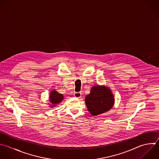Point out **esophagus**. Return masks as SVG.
Returning <instances> with one entry per match:
<instances>
[{"mask_svg":"<svg viewBox=\"0 0 159 159\" xmlns=\"http://www.w3.org/2000/svg\"><path fill=\"white\" fill-rule=\"evenodd\" d=\"M81 92H76L74 93V96L75 97L77 98H80L81 97Z\"/></svg>","mask_w":159,"mask_h":159,"instance_id":"34e87169","label":"esophagus"}]
</instances>
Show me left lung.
<instances>
[{
    "instance_id": "8db88e82",
    "label": "left lung",
    "mask_w": 159,
    "mask_h": 159,
    "mask_svg": "<svg viewBox=\"0 0 159 159\" xmlns=\"http://www.w3.org/2000/svg\"><path fill=\"white\" fill-rule=\"evenodd\" d=\"M114 97L109 87L96 85L91 88L90 93L85 97V103L89 113L94 116L104 113L112 108Z\"/></svg>"
}]
</instances>
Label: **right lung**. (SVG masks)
Segmentation results:
<instances>
[{
  "instance_id": "add662e5",
  "label": "right lung",
  "mask_w": 159,
  "mask_h": 159,
  "mask_svg": "<svg viewBox=\"0 0 159 159\" xmlns=\"http://www.w3.org/2000/svg\"><path fill=\"white\" fill-rule=\"evenodd\" d=\"M64 98V96L57 92L55 89H53L50 91V95H49V101L50 103L48 104L50 105L49 107H56L58 104L61 102Z\"/></svg>"
}]
</instances>
